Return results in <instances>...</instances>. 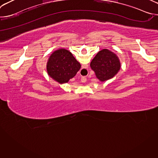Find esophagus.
Returning a JSON list of instances; mask_svg holds the SVG:
<instances>
[{"instance_id": "esophagus-1", "label": "esophagus", "mask_w": 158, "mask_h": 158, "mask_svg": "<svg viewBox=\"0 0 158 158\" xmlns=\"http://www.w3.org/2000/svg\"><path fill=\"white\" fill-rule=\"evenodd\" d=\"M81 81H82V82H85V81H86V77H81Z\"/></svg>"}]
</instances>
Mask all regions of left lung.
I'll return each mask as SVG.
<instances>
[{
  "instance_id": "left-lung-1",
  "label": "left lung",
  "mask_w": 158,
  "mask_h": 158,
  "mask_svg": "<svg viewBox=\"0 0 158 158\" xmlns=\"http://www.w3.org/2000/svg\"><path fill=\"white\" fill-rule=\"evenodd\" d=\"M90 66L97 78L103 82L113 77L119 71L121 64L115 54L107 49H102L93 59Z\"/></svg>"
}]
</instances>
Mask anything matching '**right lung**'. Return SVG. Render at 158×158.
Returning a JSON list of instances; mask_svg holds the SVG:
<instances>
[{"mask_svg":"<svg viewBox=\"0 0 158 158\" xmlns=\"http://www.w3.org/2000/svg\"><path fill=\"white\" fill-rule=\"evenodd\" d=\"M80 69V63L71 52L64 49L52 53L47 65L49 75L60 83L68 82L76 76Z\"/></svg>","mask_w":158,"mask_h":158,"instance_id":"right-lung-1","label":"right lung"}]
</instances>
